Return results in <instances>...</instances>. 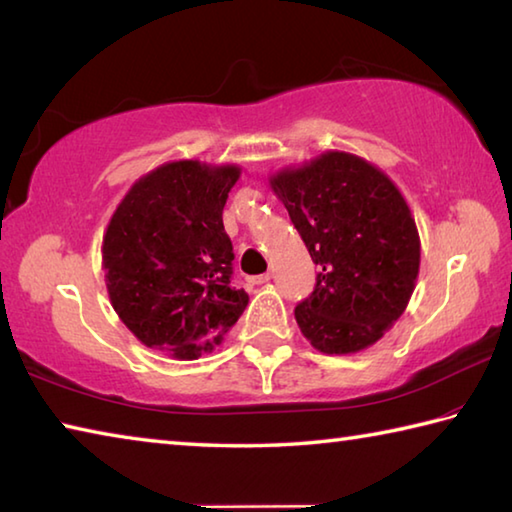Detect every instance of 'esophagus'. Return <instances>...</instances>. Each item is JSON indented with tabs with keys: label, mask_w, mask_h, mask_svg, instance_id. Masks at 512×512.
Segmentation results:
<instances>
[{
	"label": "esophagus",
	"mask_w": 512,
	"mask_h": 512,
	"mask_svg": "<svg viewBox=\"0 0 512 512\" xmlns=\"http://www.w3.org/2000/svg\"><path fill=\"white\" fill-rule=\"evenodd\" d=\"M271 280H273V273H264V275L253 277V284H266V282H271Z\"/></svg>",
	"instance_id": "1"
}]
</instances>
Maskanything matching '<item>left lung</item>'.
Masks as SVG:
<instances>
[{"instance_id":"obj_1","label":"left lung","mask_w":512,"mask_h":512,"mask_svg":"<svg viewBox=\"0 0 512 512\" xmlns=\"http://www.w3.org/2000/svg\"><path fill=\"white\" fill-rule=\"evenodd\" d=\"M268 183L320 268L295 306L302 336L327 356L376 345L410 304L421 266L403 192L380 167L340 150L282 167Z\"/></svg>"}]
</instances>
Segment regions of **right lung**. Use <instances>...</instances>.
Instances as JSON below:
<instances>
[{"mask_svg":"<svg viewBox=\"0 0 512 512\" xmlns=\"http://www.w3.org/2000/svg\"><path fill=\"white\" fill-rule=\"evenodd\" d=\"M237 163L170 161L134 181L102 235L109 302L145 347L197 360L224 342L248 304L230 284L224 206Z\"/></svg>","mask_w":512,"mask_h":512,"instance_id":"1","label":"right lung"}]
</instances>
